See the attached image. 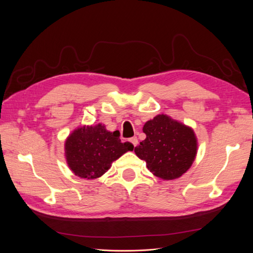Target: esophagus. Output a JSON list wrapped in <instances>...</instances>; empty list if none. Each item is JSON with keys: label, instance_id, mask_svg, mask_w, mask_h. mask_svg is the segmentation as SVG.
Wrapping results in <instances>:
<instances>
[{"label": "esophagus", "instance_id": "1", "mask_svg": "<svg viewBox=\"0 0 253 253\" xmlns=\"http://www.w3.org/2000/svg\"><path fill=\"white\" fill-rule=\"evenodd\" d=\"M128 141L131 142L134 145V147H136V145L138 144V139H137V137H132V138H129Z\"/></svg>", "mask_w": 253, "mask_h": 253}]
</instances>
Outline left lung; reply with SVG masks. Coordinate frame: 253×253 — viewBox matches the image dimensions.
Here are the masks:
<instances>
[{"instance_id": "8db88e82", "label": "left lung", "mask_w": 253, "mask_h": 253, "mask_svg": "<svg viewBox=\"0 0 253 253\" xmlns=\"http://www.w3.org/2000/svg\"><path fill=\"white\" fill-rule=\"evenodd\" d=\"M142 131L147 137L134 151L150 172L164 180H172L190 169L197 154L192 127L160 114L145 122Z\"/></svg>"}]
</instances>
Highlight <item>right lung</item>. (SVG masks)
<instances>
[{"label":"right lung","mask_w":253,"mask_h":253,"mask_svg":"<svg viewBox=\"0 0 253 253\" xmlns=\"http://www.w3.org/2000/svg\"><path fill=\"white\" fill-rule=\"evenodd\" d=\"M119 136V131L110 132L102 124L74 129L64 144L67 166L80 178L100 177L113 162L134 149L131 142H121Z\"/></svg>","instance_id":"obj_1"}]
</instances>
